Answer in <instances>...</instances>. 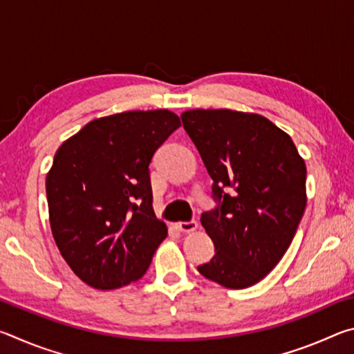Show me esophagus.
<instances>
[{"instance_id": "esophagus-1", "label": "esophagus", "mask_w": 354, "mask_h": 354, "mask_svg": "<svg viewBox=\"0 0 354 354\" xmlns=\"http://www.w3.org/2000/svg\"><path fill=\"white\" fill-rule=\"evenodd\" d=\"M176 227H178L179 231H183V232H192V231H195L196 227H198V223H196L195 220L179 221V223H176Z\"/></svg>"}]
</instances>
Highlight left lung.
Listing matches in <instances>:
<instances>
[{
	"label": "left lung",
	"instance_id": "left-lung-1",
	"mask_svg": "<svg viewBox=\"0 0 354 354\" xmlns=\"http://www.w3.org/2000/svg\"><path fill=\"white\" fill-rule=\"evenodd\" d=\"M181 118L214 181L215 207L203 212L201 225L215 254L198 272L245 289L290 247L306 207V165L290 137L262 115L196 109Z\"/></svg>",
	"mask_w": 354,
	"mask_h": 354
}]
</instances>
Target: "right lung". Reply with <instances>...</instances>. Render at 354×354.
<instances>
[{"label":"right lung","mask_w":354,"mask_h":354,"mask_svg":"<svg viewBox=\"0 0 354 354\" xmlns=\"http://www.w3.org/2000/svg\"><path fill=\"white\" fill-rule=\"evenodd\" d=\"M181 127L170 111L93 120L57 149L46 176L51 231L76 277L101 290L142 278L167 237L149 164Z\"/></svg>","instance_id":"add662e5"}]
</instances>
